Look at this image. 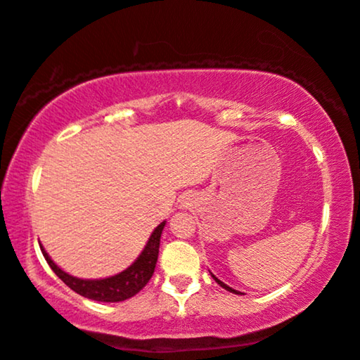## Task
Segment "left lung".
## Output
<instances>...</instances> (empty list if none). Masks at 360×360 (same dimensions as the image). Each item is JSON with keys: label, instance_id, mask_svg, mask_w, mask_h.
<instances>
[{"label": "left lung", "instance_id": "obj_1", "mask_svg": "<svg viewBox=\"0 0 360 360\" xmlns=\"http://www.w3.org/2000/svg\"><path fill=\"white\" fill-rule=\"evenodd\" d=\"M211 277H213V278H214V281H216V282H218V283L221 285V287H222V288H226V290H227V292H231V293H236V295H242L240 292H237V290H233V288H231V287H229V285H226L224 282H221V281H219V278H216V277L213 276V274H211Z\"/></svg>", "mask_w": 360, "mask_h": 360}]
</instances>
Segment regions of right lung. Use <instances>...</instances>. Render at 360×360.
Listing matches in <instances>:
<instances>
[{
    "label": "right lung",
    "instance_id": "obj_1",
    "mask_svg": "<svg viewBox=\"0 0 360 360\" xmlns=\"http://www.w3.org/2000/svg\"><path fill=\"white\" fill-rule=\"evenodd\" d=\"M165 227V221L162 224L155 227V231L152 232L149 242L142 250V253L138 256L133 264L123 272L117 274V276L107 277V278H78L73 277L70 274H67L60 269L56 262L49 258V255L41 248V253L44 259L48 261L51 269L54 271L57 277L64 282L68 288H72L73 292L84 296V298L102 301V303H118V301H124L139 293L142 288L146 287L147 282L150 281L155 271V264L158 259V248H160V237H162V231Z\"/></svg>",
    "mask_w": 360,
    "mask_h": 360
}]
</instances>
